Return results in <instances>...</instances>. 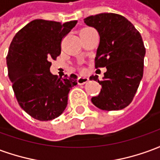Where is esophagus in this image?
Wrapping results in <instances>:
<instances>
[{
  "label": "esophagus",
  "mask_w": 160,
  "mask_h": 160,
  "mask_svg": "<svg viewBox=\"0 0 160 160\" xmlns=\"http://www.w3.org/2000/svg\"><path fill=\"white\" fill-rule=\"evenodd\" d=\"M88 80H89V79H88L87 77L80 76L78 79H77V82H78L79 85H83V84L87 83Z\"/></svg>",
  "instance_id": "esophagus-1"
}]
</instances>
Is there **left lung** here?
<instances>
[{
    "instance_id": "1",
    "label": "left lung",
    "mask_w": 160,
    "mask_h": 160,
    "mask_svg": "<svg viewBox=\"0 0 160 160\" xmlns=\"http://www.w3.org/2000/svg\"><path fill=\"white\" fill-rule=\"evenodd\" d=\"M84 22L100 37L95 68L107 69L102 80L90 77L102 87L92 102L103 111L122 110L132 102L143 76L146 49L141 33L125 17L112 12L89 16Z\"/></svg>"
}]
</instances>
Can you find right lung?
I'll use <instances>...</instances> for the list:
<instances>
[{
	"label": "right lung",
	"mask_w": 160,
	"mask_h": 160,
	"mask_svg": "<svg viewBox=\"0 0 160 160\" xmlns=\"http://www.w3.org/2000/svg\"><path fill=\"white\" fill-rule=\"evenodd\" d=\"M76 24L34 19L11 42L7 65L12 90L20 107L37 120L58 118L66 109L70 89L77 85L75 74L59 78L49 71L51 59L61 54L62 40Z\"/></svg>",
	"instance_id": "1"
}]
</instances>
